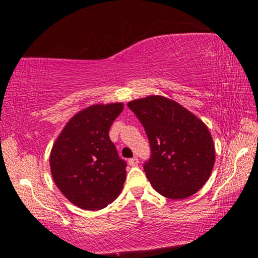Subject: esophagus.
<instances>
[{
  "mask_svg": "<svg viewBox=\"0 0 258 258\" xmlns=\"http://www.w3.org/2000/svg\"><path fill=\"white\" fill-rule=\"evenodd\" d=\"M128 164H130L131 166H137V165L139 164L138 157H133V158H131V159L128 160Z\"/></svg>",
  "mask_w": 258,
  "mask_h": 258,
  "instance_id": "34e87169",
  "label": "esophagus"
}]
</instances>
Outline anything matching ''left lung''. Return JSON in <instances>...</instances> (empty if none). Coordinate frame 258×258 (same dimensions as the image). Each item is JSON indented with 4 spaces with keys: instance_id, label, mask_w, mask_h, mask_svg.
Masks as SVG:
<instances>
[{
    "instance_id": "8db88e82",
    "label": "left lung",
    "mask_w": 258,
    "mask_h": 258,
    "mask_svg": "<svg viewBox=\"0 0 258 258\" xmlns=\"http://www.w3.org/2000/svg\"><path fill=\"white\" fill-rule=\"evenodd\" d=\"M149 139L151 156L143 165L154 189L169 199L195 195L211 176L215 148L207 126L180 103L160 95L133 100Z\"/></svg>"
}]
</instances>
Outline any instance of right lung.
<instances>
[{
	"label": "right lung",
	"instance_id": "add662e5",
	"mask_svg": "<svg viewBox=\"0 0 258 258\" xmlns=\"http://www.w3.org/2000/svg\"><path fill=\"white\" fill-rule=\"evenodd\" d=\"M123 103L93 104L72 117L50 155L53 181L69 202L99 211L118 197L126 177V161L109 138Z\"/></svg>",
	"mask_w": 258,
	"mask_h": 258
}]
</instances>
